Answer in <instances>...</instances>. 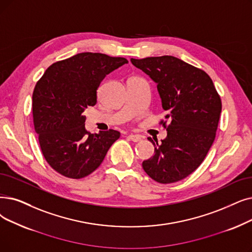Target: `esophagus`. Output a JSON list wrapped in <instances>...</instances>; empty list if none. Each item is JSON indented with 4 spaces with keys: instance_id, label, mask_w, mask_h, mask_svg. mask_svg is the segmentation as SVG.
<instances>
[{
    "instance_id": "34e87169",
    "label": "esophagus",
    "mask_w": 252,
    "mask_h": 252,
    "mask_svg": "<svg viewBox=\"0 0 252 252\" xmlns=\"http://www.w3.org/2000/svg\"><path fill=\"white\" fill-rule=\"evenodd\" d=\"M127 139L130 140V141H133V142H140L142 140V138L139 135H133V134L128 135Z\"/></svg>"
}]
</instances>
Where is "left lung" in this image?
<instances>
[{"label": "left lung", "mask_w": 252, "mask_h": 252, "mask_svg": "<svg viewBox=\"0 0 252 252\" xmlns=\"http://www.w3.org/2000/svg\"><path fill=\"white\" fill-rule=\"evenodd\" d=\"M130 62L158 84L167 138L148 140L155 156L142 162L158 183L177 182L198 169L212 146L221 112V100L210 76L172 56Z\"/></svg>", "instance_id": "1"}]
</instances>
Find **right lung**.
I'll return each mask as SVG.
<instances>
[{"label": "right lung", "mask_w": 252, "mask_h": 252, "mask_svg": "<svg viewBox=\"0 0 252 252\" xmlns=\"http://www.w3.org/2000/svg\"><path fill=\"white\" fill-rule=\"evenodd\" d=\"M125 58L82 52L52 63L32 93V118L41 151L64 177L80 179L99 167L120 137L115 129L91 134L83 112L96 103L106 75L127 63Z\"/></svg>", "instance_id": "obj_1"}]
</instances>
